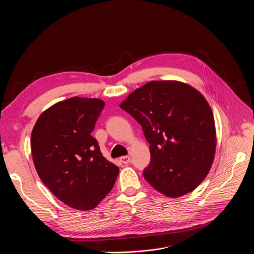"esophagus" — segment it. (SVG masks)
I'll return each mask as SVG.
<instances>
[{"mask_svg":"<svg viewBox=\"0 0 254 254\" xmlns=\"http://www.w3.org/2000/svg\"><path fill=\"white\" fill-rule=\"evenodd\" d=\"M121 161L124 163V164H128L130 162V157L129 156H124L121 158Z\"/></svg>","mask_w":254,"mask_h":254,"instance_id":"obj_1","label":"esophagus"}]
</instances>
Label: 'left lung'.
Listing matches in <instances>:
<instances>
[{
  "label": "left lung",
  "instance_id": "1",
  "mask_svg": "<svg viewBox=\"0 0 254 254\" xmlns=\"http://www.w3.org/2000/svg\"><path fill=\"white\" fill-rule=\"evenodd\" d=\"M142 127L151 161L143 177L157 191L180 197L209 173L216 130L211 107L195 88L179 81H151L120 105Z\"/></svg>",
  "mask_w": 254,
  "mask_h": 254
}]
</instances>
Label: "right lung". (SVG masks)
I'll return each instance as SVG.
<instances>
[{"instance_id": "obj_1", "label": "right lung", "mask_w": 254, "mask_h": 254, "mask_svg": "<svg viewBox=\"0 0 254 254\" xmlns=\"http://www.w3.org/2000/svg\"><path fill=\"white\" fill-rule=\"evenodd\" d=\"M103 107L97 98L71 97L45 111L32 130V156L41 181L60 201L77 210L96 207L119 175L91 135Z\"/></svg>"}]
</instances>
